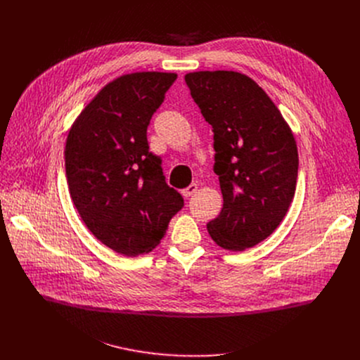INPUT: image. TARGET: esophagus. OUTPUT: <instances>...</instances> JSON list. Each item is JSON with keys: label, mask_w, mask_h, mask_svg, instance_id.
<instances>
[{"label": "esophagus", "mask_w": 360, "mask_h": 360, "mask_svg": "<svg viewBox=\"0 0 360 360\" xmlns=\"http://www.w3.org/2000/svg\"><path fill=\"white\" fill-rule=\"evenodd\" d=\"M196 189H198V185H196V184H191L188 188L182 189V195H184L185 198H189V196H192V195L196 192Z\"/></svg>", "instance_id": "obj_1"}]
</instances>
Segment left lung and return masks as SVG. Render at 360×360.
I'll list each match as a JSON object with an SVG mask.
<instances>
[{
    "label": "left lung",
    "instance_id": "8db88e82",
    "mask_svg": "<svg viewBox=\"0 0 360 360\" xmlns=\"http://www.w3.org/2000/svg\"><path fill=\"white\" fill-rule=\"evenodd\" d=\"M185 81L214 131V171L224 208L207 225L208 232L221 248L245 250L279 226L293 200L295 136L274 101L248 75L198 71Z\"/></svg>",
    "mask_w": 360,
    "mask_h": 360
}]
</instances>
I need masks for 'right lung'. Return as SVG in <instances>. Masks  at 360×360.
<instances>
[{"instance_id": "right-lung-1", "label": "right lung", "mask_w": 360, "mask_h": 360, "mask_svg": "<svg viewBox=\"0 0 360 360\" xmlns=\"http://www.w3.org/2000/svg\"><path fill=\"white\" fill-rule=\"evenodd\" d=\"M175 79L174 72L121 75L94 96L68 132L71 199L92 235L125 256L150 252L184 207L146 139L149 121Z\"/></svg>"}]
</instances>
